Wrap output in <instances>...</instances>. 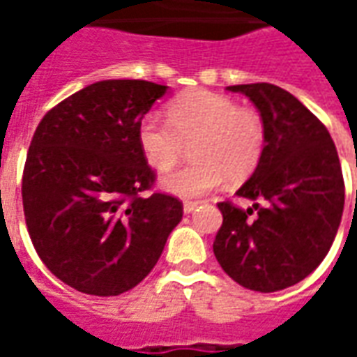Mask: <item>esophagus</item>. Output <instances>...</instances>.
<instances>
[{
	"instance_id": "34e87169",
	"label": "esophagus",
	"mask_w": 357,
	"mask_h": 357,
	"mask_svg": "<svg viewBox=\"0 0 357 357\" xmlns=\"http://www.w3.org/2000/svg\"><path fill=\"white\" fill-rule=\"evenodd\" d=\"M197 206H199V202L185 201V202H183V212H185V214H191V212H193V210L197 208Z\"/></svg>"
}]
</instances>
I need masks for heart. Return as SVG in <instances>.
Wrapping results in <instances>:
<instances>
[{
	"label": "heart",
	"mask_w": 357,
	"mask_h": 357,
	"mask_svg": "<svg viewBox=\"0 0 357 357\" xmlns=\"http://www.w3.org/2000/svg\"><path fill=\"white\" fill-rule=\"evenodd\" d=\"M168 116L151 112L137 126V143L155 170L176 166L193 143V162L162 178L168 193L201 197L227 178L245 181L258 168L266 145V130L258 112L208 89H193L170 102Z\"/></svg>",
	"instance_id": "heart-1"
}]
</instances>
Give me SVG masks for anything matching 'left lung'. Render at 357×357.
I'll return each mask as SVG.
<instances>
[{"label":"left lung","mask_w":357,"mask_h":357,"mask_svg":"<svg viewBox=\"0 0 357 357\" xmlns=\"http://www.w3.org/2000/svg\"><path fill=\"white\" fill-rule=\"evenodd\" d=\"M227 89L247 95L262 116V160L237 195L266 206L220 202L214 255L245 289L283 291L321 264L338 231L344 179L337 147L319 118L283 88L262 82Z\"/></svg>","instance_id":"1"}]
</instances>
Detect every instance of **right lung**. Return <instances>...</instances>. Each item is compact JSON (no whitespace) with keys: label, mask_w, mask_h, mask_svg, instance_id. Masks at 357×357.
<instances>
[{"label":"right lung","mask_w":357,"mask_h":357,"mask_svg":"<svg viewBox=\"0 0 357 357\" xmlns=\"http://www.w3.org/2000/svg\"><path fill=\"white\" fill-rule=\"evenodd\" d=\"M168 86L102 80L42 118L22 174V206L36 252L76 291L116 296L162 255L183 204L155 183L137 126Z\"/></svg>","instance_id":"obj_1"}]
</instances>
